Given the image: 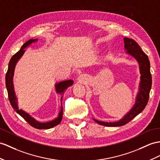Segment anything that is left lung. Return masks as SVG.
<instances>
[{"label": "left lung", "mask_w": 160, "mask_h": 160, "mask_svg": "<svg viewBox=\"0 0 160 160\" xmlns=\"http://www.w3.org/2000/svg\"><path fill=\"white\" fill-rule=\"evenodd\" d=\"M125 49L127 53L134 57L138 62L140 65V72L141 74V83H140L139 92L136 97V102L132 110L125 115L123 119L118 122L108 123L103 122L94 119L100 125L108 127H118L126 125L133 119L136 116L145 109L149 98V92L152 85V77L150 72V62L147 54L143 52L141 47L134 39L129 38H124Z\"/></svg>", "instance_id": "8db88e82"}]
</instances>
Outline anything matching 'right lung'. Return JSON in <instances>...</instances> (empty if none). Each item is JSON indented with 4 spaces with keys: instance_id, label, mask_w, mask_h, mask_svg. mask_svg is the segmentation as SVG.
Instances as JSON below:
<instances>
[{
    "instance_id": "obj_1",
    "label": "right lung",
    "mask_w": 160,
    "mask_h": 160,
    "mask_svg": "<svg viewBox=\"0 0 160 160\" xmlns=\"http://www.w3.org/2000/svg\"><path fill=\"white\" fill-rule=\"evenodd\" d=\"M36 41H37V39H30L27 42H26L25 43L22 45L20 50L18 51L16 53L14 54V55L11 57L9 63L8 70H7V72L6 73V76H5V84H6V88L7 89V92H8V97H9V102L13 109L16 111L19 115L22 116V118H24L31 126H32L34 128H37V129H39V130L49 129V128H52L54 126L58 125V124L62 122V115H63V107H62V108H61L59 116H58V118L52 121V122H49L48 123L38 122L34 119H33L32 118H31L28 113H26V112H24V111L18 109L17 102H16L17 100L14 93L13 85L12 79H13L15 66L16 64V62L18 61L19 58H21V56L23 55V53H24L25 52L24 48H26L27 46H28L30 43H32V42H34ZM72 83H73V81L67 80L56 84V88L57 92L62 93L68 87L71 86Z\"/></svg>"
}]
</instances>
